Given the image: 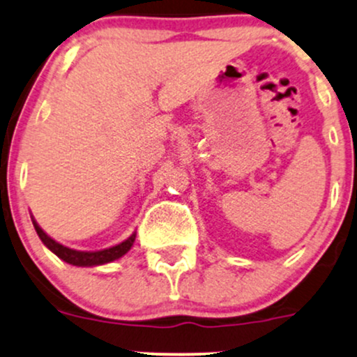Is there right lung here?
I'll return each mask as SVG.
<instances>
[{"instance_id": "obj_1", "label": "right lung", "mask_w": 357, "mask_h": 357, "mask_svg": "<svg viewBox=\"0 0 357 357\" xmlns=\"http://www.w3.org/2000/svg\"><path fill=\"white\" fill-rule=\"evenodd\" d=\"M33 227L36 233H38L40 240L43 241V245H47L48 250H52L56 257L61 258L63 261H67V264L75 265V267H96V265H104V264H109V261L117 260V258L124 257L126 253L129 252L130 247L134 245V240H136V233H132L129 238L122 241V243L116 245V247L99 250V252H79V250L63 247V245H60L59 241L50 238V236H48L47 233L36 225L35 220H33Z\"/></svg>"}]
</instances>
